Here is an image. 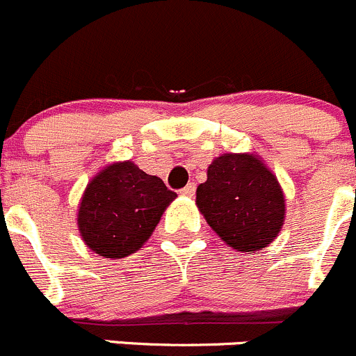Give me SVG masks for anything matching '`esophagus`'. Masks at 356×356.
Here are the masks:
<instances>
[{"mask_svg": "<svg viewBox=\"0 0 356 356\" xmlns=\"http://www.w3.org/2000/svg\"><path fill=\"white\" fill-rule=\"evenodd\" d=\"M179 193H183V195L186 197H192L193 193H195V183H188L186 186H183V188L179 190Z\"/></svg>", "mask_w": 356, "mask_h": 356, "instance_id": "esophagus-1", "label": "esophagus"}]
</instances>
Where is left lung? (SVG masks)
Returning <instances> with one entry per match:
<instances>
[{
    "label": "left lung",
    "mask_w": 356,
    "mask_h": 356,
    "mask_svg": "<svg viewBox=\"0 0 356 356\" xmlns=\"http://www.w3.org/2000/svg\"><path fill=\"white\" fill-rule=\"evenodd\" d=\"M195 204L221 241L248 254L272 244L286 218L277 177L252 154L216 157Z\"/></svg>",
    "instance_id": "obj_1"
}]
</instances>
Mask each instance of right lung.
<instances>
[{
	"instance_id": "add662e5",
	"label": "right lung",
	"mask_w": 356,
	"mask_h": 356,
	"mask_svg": "<svg viewBox=\"0 0 356 356\" xmlns=\"http://www.w3.org/2000/svg\"><path fill=\"white\" fill-rule=\"evenodd\" d=\"M175 197L163 179L131 161L111 164L84 190L77 213L81 237L105 258L133 254L149 241Z\"/></svg>"
}]
</instances>
